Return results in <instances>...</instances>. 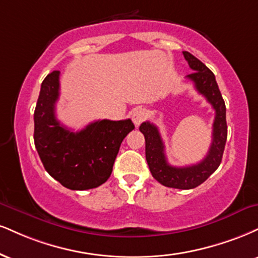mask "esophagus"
<instances>
[{
    "label": "esophagus",
    "instance_id": "esophagus-1",
    "mask_svg": "<svg viewBox=\"0 0 258 258\" xmlns=\"http://www.w3.org/2000/svg\"><path fill=\"white\" fill-rule=\"evenodd\" d=\"M147 116H148L147 111H145L144 109H142V108L141 109L135 110L132 113V120H133V122H135L136 126L141 125L143 121L147 119Z\"/></svg>",
    "mask_w": 258,
    "mask_h": 258
}]
</instances>
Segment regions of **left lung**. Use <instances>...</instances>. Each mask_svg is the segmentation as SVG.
<instances>
[{"label":"left lung","instance_id":"8db88e82","mask_svg":"<svg viewBox=\"0 0 258 258\" xmlns=\"http://www.w3.org/2000/svg\"><path fill=\"white\" fill-rule=\"evenodd\" d=\"M185 60L194 72L186 78L194 82L195 88L207 98L215 110L213 123V141L207 156L201 162L186 167H173L167 162L164 144L159 128L154 123L143 122L139 130L145 138V157L151 174L160 184L167 187L190 190L204 182L218 169L222 160L227 139L226 105L220 92L215 76L203 62L188 51H182Z\"/></svg>","mask_w":258,"mask_h":258}]
</instances>
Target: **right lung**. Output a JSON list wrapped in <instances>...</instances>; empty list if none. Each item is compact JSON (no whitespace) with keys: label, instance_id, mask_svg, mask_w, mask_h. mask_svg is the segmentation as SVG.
<instances>
[{"label":"right lung","instance_id":"1","mask_svg":"<svg viewBox=\"0 0 258 258\" xmlns=\"http://www.w3.org/2000/svg\"><path fill=\"white\" fill-rule=\"evenodd\" d=\"M60 95V71L45 77L35 109V145L46 172L70 190H89L104 184L123 138L135 125L130 119L98 120L82 131L62 126L55 115Z\"/></svg>","mask_w":258,"mask_h":258}]
</instances>
